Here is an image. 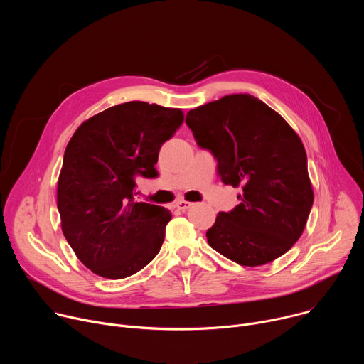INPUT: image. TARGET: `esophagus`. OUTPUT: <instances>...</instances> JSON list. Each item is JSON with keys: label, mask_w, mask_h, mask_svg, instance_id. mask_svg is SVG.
I'll return each instance as SVG.
<instances>
[{"label": "esophagus", "mask_w": 364, "mask_h": 364, "mask_svg": "<svg viewBox=\"0 0 364 364\" xmlns=\"http://www.w3.org/2000/svg\"><path fill=\"white\" fill-rule=\"evenodd\" d=\"M191 204H193V203H190V201H187V200H183V198L176 201V207H177L178 210H187L188 207H191Z\"/></svg>", "instance_id": "obj_1"}]
</instances>
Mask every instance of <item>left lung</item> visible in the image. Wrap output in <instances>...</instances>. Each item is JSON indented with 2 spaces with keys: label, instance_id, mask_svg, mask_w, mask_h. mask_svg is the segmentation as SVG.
<instances>
[{
  "label": "left lung",
  "instance_id": "left-lung-1",
  "mask_svg": "<svg viewBox=\"0 0 364 364\" xmlns=\"http://www.w3.org/2000/svg\"><path fill=\"white\" fill-rule=\"evenodd\" d=\"M186 124L213 152L225 184L240 187V203L220 212L209 245L243 267H259L288 252L304 232L314 191L298 134L267 103L228 95L191 109Z\"/></svg>",
  "mask_w": 364,
  "mask_h": 364
}]
</instances>
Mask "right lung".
Instances as JSON below:
<instances>
[{
    "instance_id": "right-lung-1",
    "label": "right lung",
    "mask_w": 364,
    "mask_h": 364,
    "mask_svg": "<svg viewBox=\"0 0 364 364\" xmlns=\"http://www.w3.org/2000/svg\"><path fill=\"white\" fill-rule=\"evenodd\" d=\"M183 121L181 109L132 100L89 118L70 138L58 209L66 240L93 274L122 279L160 252L171 213L135 201V178L157 177L159 151Z\"/></svg>"
}]
</instances>
